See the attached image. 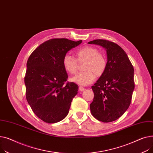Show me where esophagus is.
I'll return each mask as SVG.
<instances>
[{
	"mask_svg": "<svg viewBox=\"0 0 153 153\" xmlns=\"http://www.w3.org/2000/svg\"><path fill=\"white\" fill-rule=\"evenodd\" d=\"M79 90L80 91H84L85 90V88L82 86H79Z\"/></svg>",
	"mask_w": 153,
	"mask_h": 153,
	"instance_id": "obj_1",
	"label": "esophagus"
}]
</instances>
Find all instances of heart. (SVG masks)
Returning <instances> with one entry per match:
<instances>
[{
  "label": "heart",
  "instance_id": "1",
  "mask_svg": "<svg viewBox=\"0 0 153 153\" xmlns=\"http://www.w3.org/2000/svg\"><path fill=\"white\" fill-rule=\"evenodd\" d=\"M75 54L78 62L86 61L83 67L85 71L74 76L71 78L73 82L82 85H87L94 82L96 76H101L104 73L107 66L106 59L104 56L99 53L98 49L96 48L84 46L78 49ZM76 61L70 55H65L63 59V66L70 74H75L77 71L78 64Z\"/></svg>",
  "mask_w": 153,
  "mask_h": 153
}]
</instances>
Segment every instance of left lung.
I'll return each mask as SVG.
<instances>
[{"label": "left lung", "instance_id": "1", "mask_svg": "<svg viewBox=\"0 0 153 153\" xmlns=\"http://www.w3.org/2000/svg\"><path fill=\"white\" fill-rule=\"evenodd\" d=\"M88 44L104 48L107 57L104 73L91 86L94 99L91 112L101 122H113L120 117L131 103L134 88L133 67L126 52L117 44L105 39Z\"/></svg>", "mask_w": 153, "mask_h": 153}]
</instances>
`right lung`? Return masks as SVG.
I'll return each mask as SVG.
<instances>
[{"label":"right lung","mask_w":153,"mask_h":153,"mask_svg":"<svg viewBox=\"0 0 153 153\" xmlns=\"http://www.w3.org/2000/svg\"><path fill=\"white\" fill-rule=\"evenodd\" d=\"M82 41L51 39L36 49L26 63L25 76L26 100L42 121L53 123L67 115L78 86L66 82L68 75L62 61L66 53Z\"/></svg>","instance_id":"1"}]
</instances>
